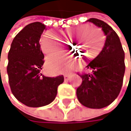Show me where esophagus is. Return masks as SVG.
I'll return each mask as SVG.
<instances>
[{
  "label": "esophagus",
  "mask_w": 131,
  "mask_h": 131,
  "mask_svg": "<svg viewBox=\"0 0 131 131\" xmlns=\"http://www.w3.org/2000/svg\"><path fill=\"white\" fill-rule=\"evenodd\" d=\"M70 74H64L63 75V77H64V81H68V80H69V78H70Z\"/></svg>",
  "instance_id": "1"
}]
</instances>
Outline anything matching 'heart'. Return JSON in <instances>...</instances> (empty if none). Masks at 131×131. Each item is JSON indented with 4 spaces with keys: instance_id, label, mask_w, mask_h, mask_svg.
I'll use <instances>...</instances> for the list:
<instances>
[{
    "instance_id": "1",
    "label": "heart",
    "mask_w": 131,
    "mask_h": 131,
    "mask_svg": "<svg viewBox=\"0 0 131 131\" xmlns=\"http://www.w3.org/2000/svg\"><path fill=\"white\" fill-rule=\"evenodd\" d=\"M87 32L88 33H87ZM83 32L79 36H83L82 40L78 46L81 50L87 55V57L92 58L97 56L101 51L104 43V37L102 32L96 29H92V27L85 25L78 26L77 28L68 29L62 32V34L67 38H72L75 35ZM61 42L59 38L53 32H47L41 38V50L42 53L47 56L57 53L61 51ZM52 58H49L47 64L50 65Z\"/></svg>"
}]
</instances>
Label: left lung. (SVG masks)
I'll return each mask as SVG.
<instances>
[{
	"label": "left lung",
	"mask_w": 131,
	"mask_h": 131,
	"mask_svg": "<svg viewBox=\"0 0 131 131\" xmlns=\"http://www.w3.org/2000/svg\"><path fill=\"white\" fill-rule=\"evenodd\" d=\"M87 21L101 28L106 39L102 51L87 65L92 73L80 75L82 83L76 93L83 106L102 109L111 104L121 90L125 72L124 51L118 35L107 23L97 18Z\"/></svg>",
	"instance_id": "left-lung-1"
}]
</instances>
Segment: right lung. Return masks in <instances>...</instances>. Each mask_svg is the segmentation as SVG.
Returning <instances> with one entry per match:
<instances>
[{
	"label": "right lung",
	"mask_w": 131,
	"mask_h": 131,
	"mask_svg": "<svg viewBox=\"0 0 131 131\" xmlns=\"http://www.w3.org/2000/svg\"><path fill=\"white\" fill-rule=\"evenodd\" d=\"M46 25L36 21L23 28L14 38L8 52L7 72L15 97L29 107L46 106L55 99L63 76L46 77L41 73L44 55L39 40Z\"/></svg>",
	"instance_id": "1"
}]
</instances>
